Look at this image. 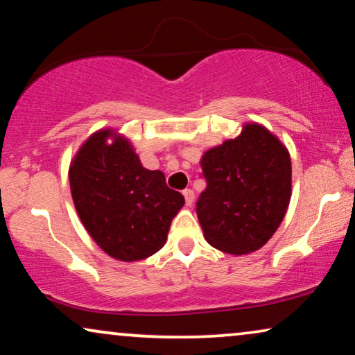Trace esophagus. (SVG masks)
Wrapping results in <instances>:
<instances>
[{"mask_svg": "<svg viewBox=\"0 0 355 355\" xmlns=\"http://www.w3.org/2000/svg\"><path fill=\"white\" fill-rule=\"evenodd\" d=\"M183 196H185L187 206H191L193 201H195V193H193V190H185L183 191Z\"/></svg>", "mask_w": 355, "mask_h": 355, "instance_id": "esophagus-1", "label": "esophagus"}]
</instances>
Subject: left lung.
Returning <instances> with one entry per match:
<instances>
[{
	"label": "left lung",
	"mask_w": 355,
	"mask_h": 355,
	"mask_svg": "<svg viewBox=\"0 0 355 355\" xmlns=\"http://www.w3.org/2000/svg\"><path fill=\"white\" fill-rule=\"evenodd\" d=\"M200 164L207 185L196 214L206 242L235 257L257 252L289 207V150L259 123H245L237 138L206 150Z\"/></svg>",
	"instance_id": "obj_1"
}]
</instances>
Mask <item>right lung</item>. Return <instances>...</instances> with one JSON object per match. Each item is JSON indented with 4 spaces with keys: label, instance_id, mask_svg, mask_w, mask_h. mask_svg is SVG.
Returning a JSON list of instances; mask_svg holds the SVG:
<instances>
[{
    "label": "right lung",
    "instance_id": "obj_1",
    "mask_svg": "<svg viewBox=\"0 0 355 355\" xmlns=\"http://www.w3.org/2000/svg\"><path fill=\"white\" fill-rule=\"evenodd\" d=\"M69 187L87 234L125 263L157 253L185 205L182 193L167 187L165 175L144 168L130 139L110 128L81 144L69 165Z\"/></svg>",
    "mask_w": 355,
    "mask_h": 355
}]
</instances>
